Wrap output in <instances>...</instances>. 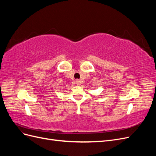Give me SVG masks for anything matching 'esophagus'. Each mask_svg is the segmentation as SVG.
Listing matches in <instances>:
<instances>
[{"label": "esophagus", "instance_id": "1", "mask_svg": "<svg viewBox=\"0 0 156 156\" xmlns=\"http://www.w3.org/2000/svg\"><path fill=\"white\" fill-rule=\"evenodd\" d=\"M75 83H76V84H77V85H79V84H81V81H80L79 80H78V79H77L76 81H75Z\"/></svg>", "mask_w": 156, "mask_h": 156}]
</instances>
